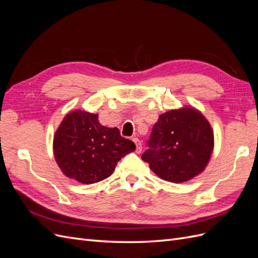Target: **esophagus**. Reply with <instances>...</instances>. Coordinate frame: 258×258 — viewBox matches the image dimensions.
Returning a JSON list of instances; mask_svg holds the SVG:
<instances>
[{
    "mask_svg": "<svg viewBox=\"0 0 258 258\" xmlns=\"http://www.w3.org/2000/svg\"><path fill=\"white\" fill-rule=\"evenodd\" d=\"M132 141H134L135 144H136V152H137L138 154L141 153V152H142V144H141V141H140V140L137 139V138L132 139Z\"/></svg>",
    "mask_w": 258,
    "mask_h": 258,
    "instance_id": "obj_1",
    "label": "esophagus"
}]
</instances>
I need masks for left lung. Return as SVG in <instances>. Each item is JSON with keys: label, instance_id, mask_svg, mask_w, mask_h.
Here are the masks:
<instances>
[{"label": "left lung", "instance_id": "8db88e82", "mask_svg": "<svg viewBox=\"0 0 258 258\" xmlns=\"http://www.w3.org/2000/svg\"><path fill=\"white\" fill-rule=\"evenodd\" d=\"M213 145V131L205 116L183 107L159 116L142 159L160 178L183 183L205 170Z\"/></svg>", "mask_w": 258, "mask_h": 258}]
</instances>
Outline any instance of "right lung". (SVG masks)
<instances>
[{"label":"right lung","mask_w":258,"mask_h":258,"mask_svg":"<svg viewBox=\"0 0 258 258\" xmlns=\"http://www.w3.org/2000/svg\"><path fill=\"white\" fill-rule=\"evenodd\" d=\"M135 150L136 144L118 129L102 126L97 114L85 111L68 114L53 138L54 158L62 172L83 184L103 181Z\"/></svg>","instance_id":"obj_1"}]
</instances>
